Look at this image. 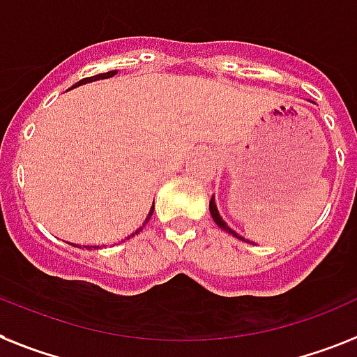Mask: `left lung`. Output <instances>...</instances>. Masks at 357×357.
I'll use <instances>...</instances> for the list:
<instances>
[{
	"instance_id": "1",
	"label": "left lung",
	"mask_w": 357,
	"mask_h": 357,
	"mask_svg": "<svg viewBox=\"0 0 357 357\" xmlns=\"http://www.w3.org/2000/svg\"><path fill=\"white\" fill-rule=\"evenodd\" d=\"M210 213H211V217H213L215 225L219 226V228H222V229H225V231H228V234L234 235V237H237V238H241V241H244V238L241 237V235L235 234L234 229L229 228V226L226 225L225 220H222V217H220V215H219V210H217V204H215V197H211V200H210Z\"/></svg>"
}]
</instances>
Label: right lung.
<instances>
[{
    "mask_svg": "<svg viewBox=\"0 0 357 357\" xmlns=\"http://www.w3.org/2000/svg\"><path fill=\"white\" fill-rule=\"evenodd\" d=\"M116 73H119V70H109V73H102V75H96V76H89V78H84V79H79V82H76L75 85H73V87H70V89H75V87H78V85H84V84H89V82H96V79H104V78H111V76H114L116 75ZM153 210H155V204L151 206V210H149V213H147V217H146V222H144L142 226H140V228L137 229V231H135V234H131V237H135V235L138 234V231H142V228L144 226L147 225V222H149V219H151V215H153ZM129 238V237H128ZM85 250H96V248H100V246H84Z\"/></svg>",
    "mask_w": 357,
    "mask_h": 357,
    "instance_id": "right-lung-1",
    "label": "right lung"
}]
</instances>
